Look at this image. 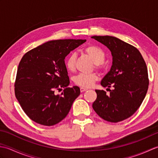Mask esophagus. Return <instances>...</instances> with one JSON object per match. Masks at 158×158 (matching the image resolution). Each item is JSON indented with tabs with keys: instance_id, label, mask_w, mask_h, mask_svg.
<instances>
[{
	"instance_id": "obj_1",
	"label": "esophagus",
	"mask_w": 158,
	"mask_h": 158,
	"mask_svg": "<svg viewBox=\"0 0 158 158\" xmlns=\"http://www.w3.org/2000/svg\"><path fill=\"white\" fill-rule=\"evenodd\" d=\"M86 90H88V88H83V87H81V88H80V91H81V92H85V91H86Z\"/></svg>"
}]
</instances>
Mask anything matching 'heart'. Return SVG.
I'll return each mask as SVG.
<instances>
[{"mask_svg":"<svg viewBox=\"0 0 158 158\" xmlns=\"http://www.w3.org/2000/svg\"><path fill=\"white\" fill-rule=\"evenodd\" d=\"M85 52L88 54L95 63L96 69L101 68L102 64L105 62V53L99 47L94 45L87 46L84 49ZM76 54L72 53L67 57L65 65L66 69L70 72H73L75 69ZM97 79L98 76L95 73H79L73 78L74 83L77 85L83 87V88H89L94 85Z\"/></svg>","mask_w":158,"mask_h":158,"instance_id":"b5f03b06","label":"heart"}]
</instances>
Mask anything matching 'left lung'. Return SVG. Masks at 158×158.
Returning <instances> with one entry per match:
<instances>
[{
    "instance_id": "obj_1",
    "label": "left lung",
    "mask_w": 158,
    "mask_h": 158,
    "mask_svg": "<svg viewBox=\"0 0 158 158\" xmlns=\"http://www.w3.org/2000/svg\"><path fill=\"white\" fill-rule=\"evenodd\" d=\"M111 52L113 64L101 81L113 87L109 95L96 89L97 98L92 107L107 122L117 123L132 116L141 105L149 87L148 71L141 53L135 47L111 36H93ZM109 89V88H108Z\"/></svg>"
}]
</instances>
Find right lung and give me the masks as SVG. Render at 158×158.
Returning a JSON list of instances; mask_svg holds the SVG:
<instances>
[{"instance_id":"add662e5","label":"right lung","mask_w":158,"mask_h":158,"mask_svg":"<svg viewBox=\"0 0 158 158\" xmlns=\"http://www.w3.org/2000/svg\"><path fill=\"white\" fill-rule=\"evenodd\" d=\"M82 39L50 41L30 50L19 62L15 95L30 119L46 126L61 122L80 94L79 87L69 88L64 63L69 53L85 43ZM64 89L60 95L56 90Z\"/></svg>"}]
</instances>
